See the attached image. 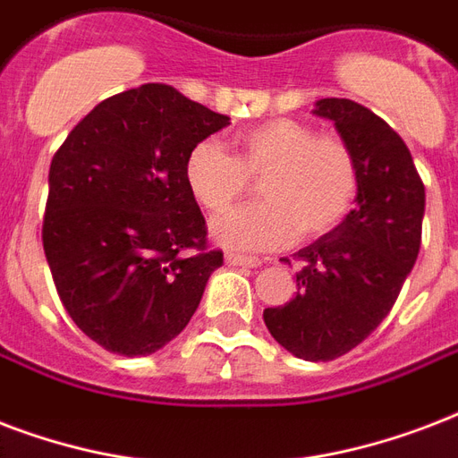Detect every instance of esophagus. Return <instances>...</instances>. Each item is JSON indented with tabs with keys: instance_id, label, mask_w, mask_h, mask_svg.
I'll return each instance as SVG.
<instances>
[{
	"instance_id": "1",
	"label": "esophagus",
	"mask_w": 458,
	"mask_h": 458,
	"mask_svg": "<svg viewBox=\"0 0 458 458\" xmlns=\"http://www.w3.org/2000/svg\"><path fill=\"white\" fill-rule=\"evenodd\" d=\"M226 265H233V267H258L260 260L253 258V255H241V253H226Z\"/></svg>"
}]
</instances>
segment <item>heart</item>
I'll return each mask as SVG.
<instances>
[{
	"instance_id": "1",
	"label": "heart",
	"mask_w": 458,
	"mask_h": 458,
	"mask_svg": "<svg viewBox=\"0 0 458 458\" xmlns=\"http://www.w3.org/2000/svg\"><path fill=\"white\" fill-rule=\"evenodd\" d=\"M236 155L217 140H200L183 165L186 186L205 210L219 212L260 179V203L241 205L215 219L219 243L246 250L289 246L327 236L346 222L360 186L351 145L318 133L299 119H267L233 136Z\"/></svg>"
}]
</instances>
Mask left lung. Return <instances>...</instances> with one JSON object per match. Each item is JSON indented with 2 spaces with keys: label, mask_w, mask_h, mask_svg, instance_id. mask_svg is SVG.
<instances>
[{
  "label": "left lung",
  "mask_w": 458,
  "mask_h": 458,
  "mask_svg": "<svg viewBox=\"0 0 458 458\" xmlns=\"http://www.w3.org/2000/svg\"><path fill=\"white\" fill-rule=\"evenodd\" d=\"M315 114L332 119L356 155V210L301 248L299 292L262 320L286 351L318 363L349 353L392 310L420 250L425 186L406 143L368 107L325 98Z\"/></svg>",
  "instance_id": "1"
}]
</instances>
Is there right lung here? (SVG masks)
<instances>
[{
	"label": "right lung",
	"mask_w": 458,
	"mask_h": 458,
	"mask_svg": "<svg viewBox=\"0 0 458 458\" xmlns=\"http://www.w3.org/2000/svg\"><path fill=\"white\" fill-rule=\"evenodd\" d=\"M226 123L172 85L145 83L102 100L52 157L42 246L66 313L102 349H162L222 267L183 165Z\"/></svg>",
	"instance_id": "right-lung-1"
}]
</instances>
